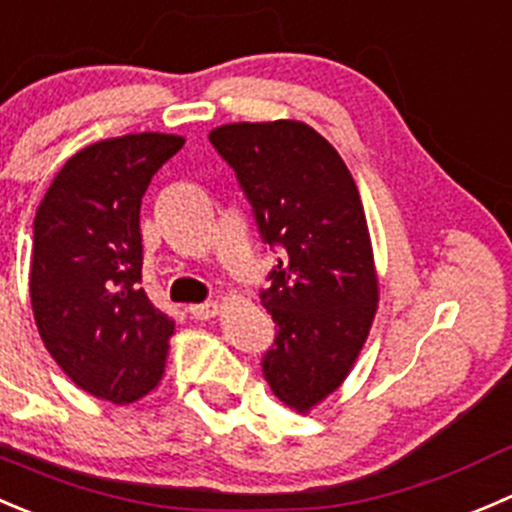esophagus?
<instances>
[{
	"label": "esophagus",
	"instance_id": "34e87169",
	"mask_svg": "<svg viewBox=\"0 0 512 512\" xmlns=\"http://www.w3.org/2000/svg\"><path fill=\"white\" fill-rule=\"evenodd\" d=\"M189 313L194 318H199V321H209V318H214L216 313H219V303L216 301L194 303V306H189Z\"/></svg>",
	"mask_w": 512,
	"mask_h": 512
}]
</instances>
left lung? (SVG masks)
Returning a JSON list of instances; mask_svg holds the SVG:
<instances>
[{"label":"left lung","mask_w":512,"mask_h":512,"mask_svg":"<svg viewBox=\"0 0 512 512\" xmlns=\"http://www.w3.org/2000/svg\"><path fill=\"white\" fill-rule=\"evenodd\" d=\"M209 141L234 169L261 241L278 254L261 288L276 323L263 378L306 413L341 386L376 316V266L356 181L301 121L226 124Z\"/></svg>","instance_id":"8db88e82"}]
</instances>
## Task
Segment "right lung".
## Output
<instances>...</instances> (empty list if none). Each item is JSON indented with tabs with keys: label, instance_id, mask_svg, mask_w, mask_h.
Returning a JSON list of instances; mask_svg holds the SVG:
<instances>
[{
	"label": "right lung",
	"instance_id": "right-lung-1",
	"mask_svg": "<svg viewBox=\"0 0 512 512\" xmlns=\"http://www.w3.org/2000/svg\"><path fill=\"white\" fill-rule=\"evenodd\" d=\"M184 146L174 134H126L77 151L34 216L32 296L44 346L86 393L124 406L164 376L174 318L141 288V199Z\"/></svg>",
	"mask_w": 512,
	"mask_h": 512
}]
</instances>
